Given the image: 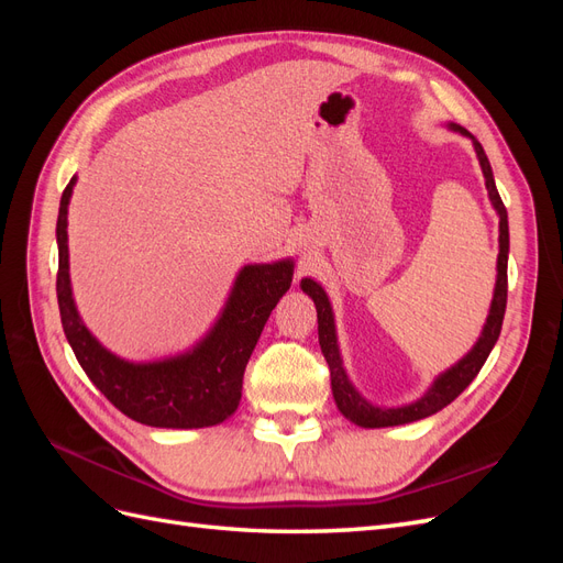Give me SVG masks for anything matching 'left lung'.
<instances>
[{"instance_id": "1", "label": "left lung", "mask_w": 563, "mask_h": 563, "mask_svg": "<svg viewBox=\"0 0 563 563\" xmlns=\"http://www.w3.org/2000/svg\"><path fill=\"white\" fill-rule=\"evenodd\" d=\"M449 129L472 141L476 159H479L482 174L486 180L488 199L500 218V236H498L500 251H498V265H496V269H498L496 288H493V300H490L482 335L476 338L474 347L463 356V360H457L451 368L439 373L434 383L428 387V391H424L420 399H416L411 404H404V406L371 404L362 395V391L352 385L347 371L343 366V356H340V347H338L335 317H333V308H331V300H329L327 291H323L319 282H314L310 277H305L300 282L302 294H308L314 300L317 323H319V345H321L323 360H327L329 371H331V389H333V399H335L338 411L343 413L350 422L360 424V428H395V424L416 422V420H422V418L434 416L437 411H441V408L449 406L460 395V391H463L476 378V373L482 371V366L488 360V354H490L493 345H496V340L503 329V317H505V305H507V253H509L507 209L498 195L496 180H493L490 164H488V157H486L482 143L460 124H449Z\"/></svg>"}]
</instances>
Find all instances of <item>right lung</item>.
I'll return each instance as SVG.
<instances>
[{"instance_id": "right-lung-1", "label": "right lung", "mask_w": 563, "mask_h": 563, "mask_svg": "<svg viewBox=\"0 0 563 563\" xmlns=\"http://www.w3.org/2000/svg\"><path fill=\"white\" fill-rule=\"evenodd\" d=\"M77 176L60 197L58 242V308L67 343L79 366L103 395L135 422L166 430L211 428L228 420L242 399L244 371L269 312L294 282V261L244 265L213 327L199 343L155 362H129L98 343L81 321L67 251V207Z\"/></svg>"}]
</instances>
